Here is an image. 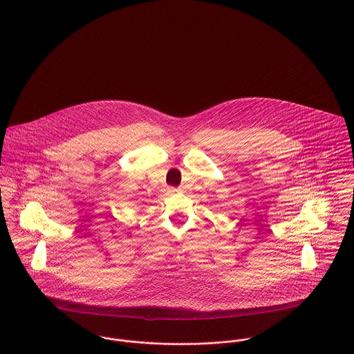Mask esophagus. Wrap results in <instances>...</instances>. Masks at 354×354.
<instances>
[{"label": "esophagus", "instance_id": "34e87169", "mask_svg": "<svg viewBox=\"0 0 354 354\" xmlns=\"http://www.w3.org/2000/svg\"><path fill=\"white\" fill-rule=\"evenodd\" d=\"M177 191H178V189H174V188H171V189H170V191H169V192H170V194H176V192H177Z\"/></svg>", "mask_w": 354, "mask_h": 354}]
</instances>
